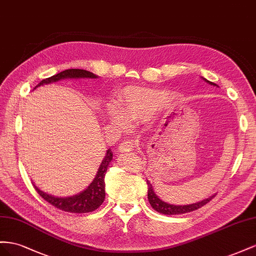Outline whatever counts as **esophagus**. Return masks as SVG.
<instances>
[{
	"label": "esophagus",
	"mask_w": 256,
	"mask_h": 256,
	"mask_svg": "<svg viewBox=\"0 0 256 256\" xmlns=\"http://www.w3.org/2000/svg\"><path fill=\"white\" fill-rule=\"evenodd\" d=\"M134 144H134L133 140H128L120 144L119 151H121V152H130V151H132L133 148H134Z\"/></svg>",
	"instance_id": "esophagus-1"
}]
</instances>
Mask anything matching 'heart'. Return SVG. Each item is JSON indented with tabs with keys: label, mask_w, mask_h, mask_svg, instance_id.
<instances>
[{
	"label": "heart",
	"mask_w": 256,
	"mask_h": 256,
	"mask_svg": "<svg viewBox=\"0 0 256 256\" xmlns=\"http://www.w3.org/2000/svg\"><path fill=\"white\" fill-rule=\"evenodd\" d=\"M167 98L164 92L149 88L128 86L121 92L116 110L110 109L108 116L116 124H120L121 120L133 122L148 119L156 109L165 105Z\"/></svg>",
	"instance_id": "1"
}]
</instances>
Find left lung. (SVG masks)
I'll return each mask as SVG.
<instances>
[{"label":"left lung","instance_id":"left-lung-1","mask_svg":"<svg viewBox=\"0 0 256 256\" xmlns=\"http://www.w3.org/2000/svg\"><path fill=\"white\" fill-rule=\"evenodd\" d=\"M204 80H206V82L210 84L216 86V84L210 82L209 80H207L205 78H204ZM147 184H148V200H149L150 205L152 206L153 209L158 211V212L163 214H170H170H182L191 212V211L197 210V209L202 208V206H205L206 204H208L216 196V195H212V196L208 197L207 200H204L198 202L196 204H191V205H184V206L178 205V206H176V205H170V204H167L163 200H160L158 197L156 196V194L154 193V191H153L152 184H150L148 180H147Z\"/></svg>","mask_w":256,"mask_h":256}]
</instances>
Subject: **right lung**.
I'll return each mask as SVG.
<instances>
[{"label":"right lung","instance_id":"1","mask_svg":"<svg viewBox=\"0 0 256 256\" xmlns=\"http://www.w3.org/2000/svg\"><path fill=\"white\" fill-rule=\"evenodd\" d=\"M66 78H98L91 72H88L84 70H78V68H70L63 70L59 74L51 76L49 78L42 79V82L36 86V88L42 84H47L50 82H59L61 79ZM112 160V150L108 149L106 152V156L102 162L100 168L96 178L92 181V184L88 186L84 192L79 193L77 195L70 196V197H54L52 195H49L45 192L40 191V190L34 184V188L44 200L48 202L51 205L56 208L66 211V212L72 214H86V212H92L96 209H98L105 200V174L108 168V165Z\"/></svg>","mask_w":256,"mask_h":256}]
</instances>
